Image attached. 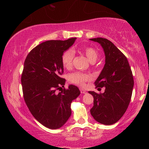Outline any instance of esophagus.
Instances as JSON below:
<instances>
[{
  "mask_svg": "<svg viewBox=\"0 0 149 149\" xmlns=\"http://www.w3.org/2000/svg\"><path fill=\"white\" fill-rule=\"evenodd\" d=\"M80 92H81V93H83V94L86 93V90H84V89H80Z\"/></svg>",
  "mask_w": 149,
  "mask_h": 149,
  "instance_id": "obj_1",
  "label": "esophagus"
}]
</instances>
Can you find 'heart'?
I'll use <instances>...</instances> for the list:
<instances>
[{"label":"heart","mask_w":149,"mask_h":149,"mask_svg":"<svg viewBox=\"0 0 149 149\" xmlns=\"http://www.w3.org/2000/svg\"><path fill=\"white\" fill-rule=\"evenodd\" d=\"M80 52L86 55L89 62H95L98 58V53L95 49L92 47H85L79 49ZM74 57V53L72 49H68L62 54V63L63 67L66 69H70L72 66L73 59ZM70 81L73 84L84 86L86 81L91 80V76L89 74L81 72H74L69 75Z\"/></svg>","instance_id":"b5f03b06"}]
</instances>
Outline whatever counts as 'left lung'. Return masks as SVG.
Wrapping results in <instances>:
<instances>
[{
  "label": "left lung",
  "instance_id": "8db88e82",
  "mask_svg": "<svg viewBox=\"0 0 149 149\" xmlns=\"http://www.w3.org/2000/svg\"><path fill=\"white\" fill-rule=\"evenodd\" d=\"M89 40L98 42L105 56L104 67L95 81L96 87H105V92L89 91L93 97L90 113L96 121L110 125L119 121L127 109L134 86L133 74L125 56L111 42L103 38Z\"/></svg>",
  "mask_w": 149,
  "mask_h": 149
}]
</instances>
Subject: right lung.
Segmentation results:
<instances>
[{
  "instance_id": "obj_1",
  "label": "right lung",
  "mask_w": 149,
  "mask_h": 149,
  "mask_svg": "<svg viewBox=\"0 0 149 149\" xmlns=\"http://www.w3.org/2000/svg\"><path fill=\"white\" fill-rule=\"evenodd\" d=\"M76 40H48L38 45L28 54L21 77L24 99L30 113L47 128L62 127L72 114L71 103L79 95L78 87L69 85L63 87L65 79L62 56Z\"/></svg>"
}]
</instances>
